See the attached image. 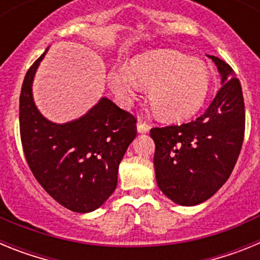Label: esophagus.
Segmentation results:
<instances>
[{"instance_id":"obj_1","label":"esophagus","mask_w":260,"mask_h":260,"mask_svg":"<svg viewBox=\"0 0 260 260\" xmlns=\"http://www.w3.org/2000/svg\"><path fill=\"white\" fill-rule=\"evenodd\" d=\"M137 130H138V133H147L148 130H150V126L147 125V123L142 122V121H138Z\"/></svg>"}]
</instances>
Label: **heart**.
Returning <instances> with one entry per match:
<instances>
[{"instance_id":"b5f03b06","label":"heart","mask_w":260,"mask_h":260,"mask_svg":"<svg viewBox=\"0 0 260 260\" xmlns=\"http://www.w3.org/2000/svg\"><path fill=\"white\" fill-rule=\"evenodd\" d=\"M126 66L109 71L110 88L128 103L150 87V103L155 113L167 121H181L197 113L210 89V71L199 59L172 49L151 50L135 57Z\"/></svg>"}]
</instances>
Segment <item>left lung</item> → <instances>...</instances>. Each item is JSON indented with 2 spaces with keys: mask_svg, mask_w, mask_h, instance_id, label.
Wrapping results in <instances>:
<instances>
[{
  "mask_svg": "<svg viewBox=\"0 0 260 260\" xmlns=\"http://www.w3.org/2000/svg\"><path fill=\"white\" fill-rule=\"evenodd\" d=\"M221 75V87L207 110L191 122L151 128L156 181L181 206L207 201L226 182L245 137L242 88L231 66L208 56Z\"/></svg>",
  "mask_w": 260,
  "mask_h": 260,
  "instance_id": "1",
  "label": "left lung"
}]
</instances>
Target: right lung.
Wrapping results in <instances>:
<instances>
[{
  "mask_svg": "<svg viewBox=\"0 0 260 260\" xmlns=\"http://www.w3.org/2000/svg\"><path fill=\"white\" fill-rule=\"evenodd\" d=\"M47 50L22 84L23 152L32 174L54 201L74 212H91L116 190L119 162L137 137V118L103 98L75 121L62 125L48 121L32 98L34 77Z\"/></svg>",
  "mask_w": 260,
  "mask_h": 260,
  "instance_id": "right-lung-1",
  "label": "right lung"
}]
</instances>
